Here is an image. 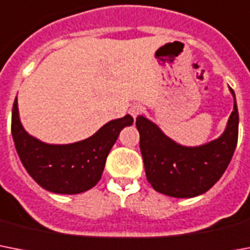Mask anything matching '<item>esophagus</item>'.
<instances>
[{
    "label": "esophagus",
    "instance_id": "1",
    "mask_svg": "<svg viewBox=\"0 0 250 250\" xmlns=\"http://www.w3.org/2000/svg\"><path fill=\"white\" fill-rule=\"evenodd\" d=\"M141 112H142V105H139V104L131 105L130 108H129V113H130V115L133 116L134 119L141 115Z\"/></svg>",
    "mask_w": 250,
    "mask_h": 250
}]
</instances>
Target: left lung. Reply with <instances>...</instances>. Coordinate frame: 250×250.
Masks as SVG:
<instances>
[{
	"label": "left lung",
	"instance_id": "8db88e82",
	"mask_svg": "<svg viewBox=\"0 0 250 250\" xmlns=\"http://www.w3.org/2000/svg\"><path fill=\"white\" fill-rule=\"evenodd\" d=\"M229 91L235 99L231 87ZM135 125L146 177L153 189L179 199L199 196L217 183L232 159L239 134L236 99L223 134L197 147L175 143L145 116H138Z\"/></svg>",
	"mask_w": 250,
	"mask_h": 250
}]
</instances>
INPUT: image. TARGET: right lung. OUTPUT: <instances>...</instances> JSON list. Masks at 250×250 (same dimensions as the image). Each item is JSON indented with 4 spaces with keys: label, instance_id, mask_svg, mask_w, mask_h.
Segmentation results:
<instances>
[{
    "label": "right lung",
    "instance_id": "right-lung-1",
    "mask_svg": "<svg viewBox=\"0 0 250 250\" xmlns=\"http://www.w3.org/2000/svg\"><path fill=\"white\" fill-rule=\"evenodd\" d=\"M133 121V117L126 115L107 123L87 139L71 145H49L24 130L15 98L11 134L23 167L42 188L54 193L76 195L93 188L99 182L120 131L130 126Z\"/></svg>",
    "mask_w": 250,
    "mask_h": 250
}]
</instances>
